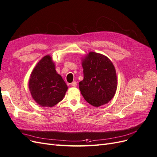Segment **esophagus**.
<instances>
[{"instance_id": "1", "label": "esophagus", "mask_w": 157, "mask_h": 157, "mask_svg": "<svg viewBox=\"0 0 157 157\" xmlns=\"http://www.w3.org/2000/svg\"><path fill=\"white\" fill-rule=\"evenodd\" d=\"M71 84V86H72L76 87V86H77V82H76V81H73Z\"/></svg>"}]
</instances>
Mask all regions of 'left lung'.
<instances>
[{"mask_svg": "<svg viewBox=\"0 0 157 157\" xmlns=\"http://www.w3.org/2000/svg\"><path fill=\"white\" fill-rule=\"evenodd\" d=\"M84 79L79 89L84 99L94 107L107 103L115 96L117 86L116 71L108 58L90 52L83 59Z\"/></svg>", "mask_w": 157, "mask_h": 157, "instance_id": "obj_1", "label": "left lung"}]
</instances>
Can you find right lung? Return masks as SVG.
<instances>
[{
	"label": "right lung",
	"instance_id": "1",
	"mask_svg": "<svg viewBox=\"0 0 157 157\" xmlns=\"http://www.w3.org/2000/svg\"><path fill=\"white\" fill-rule=\"evenodd\" d=\"M29 87L33 98L42 107H52L63 99L67 86L56 73L51 57L46 56L31 75Z\"/></svg>",
	"mask_w": 157,
	"mask_h": 157
}]
</instances>
